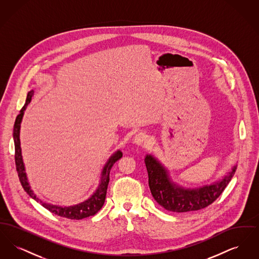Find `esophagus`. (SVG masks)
Instances as JSON below:
<instances>
[{
  "mask_svg": "<svg viewBox=\"0 0 259 259\" xmlns=\"http://www.w3.org/2000/svg\"><path fill=\"white\" fill-rule=\"evenodd\" d=\"M149 142V138L148 136L144 133V132H140L138 134H136L134 139H133V143L137 146H144L147 145Z\"/></svg>",
  "mask_w": 259,
  "mask_h": 259,
  "instance_id": "esophagus-1",
  "label": "esophagus"
}]
</instances>
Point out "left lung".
Masks as SVG:
<instances>
[{"mask_svg": "<svg viewBox=\"0 0 259 259\" xmlns=\"http://www.w3.org/2000/svg\"><path fill=\"white\" fill-rule=\"evenodd\" d=\"M148 185L154 200L164 209L175 212H186L204 209L215 201L233 178L237 164L221 180L198 187H185L176 183L170 171L154 155L147 154Z\"/></svg>", "mask_w": 259, "mask_h": 259, "instance_id": "left-lung-1", "label": "left lung"}]
</instances>
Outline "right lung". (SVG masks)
Returning <instances> with one entry per match:
<instances>
[{
	"label": "right lung",
	"mask_w": 259,
	"mask_h": 259,
	"mask_svg": "<svg viewBox=\"0 0 259 259\" xmlns=\"http://www.w3.org/2000/svg\"><path fill=\"white\" fill-rule=\"evenodd\" d=\"M34 94H35L34 89L28 92L24 107L21 109L20 113L17 115L14 122V127H13V141H14V147H15V165H16V170L18 172L21 185L30 197L37 201V203H39L44 208L49 209L54 214L60 215L66 219H70V220H82L88 217L94 215L95 213L98 212L99 209L103 207L105 203L107 188L110 182V172H111V167L116 161L119 160L122 157V152L118 149L111 154L101 171L100 182L97 188L84 201L72 206H58V205H53L50 203L42 202L37 197V195L34 193V191L31 188V185L27 177L26 169H25L22 151H21V144H20V127H21L22 118L24 115L25 110L27 109V106L30 104Z\"/></svg>",
	"instance_id": "obj_1"
}]
</instances>
